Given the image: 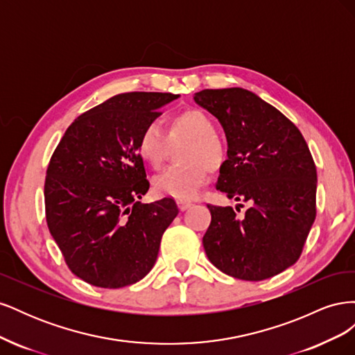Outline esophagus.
<instances>
[{
    "instance_id": "esophagus-1",
    "label": "esophagus",
    "mask_w": 355,
    "mask_h": 355,
    "mask_svg": "<svg viewBox=\"0 0 355 355\" xmlns=\"http://www.w3.org/2000/svg\"><path fill=\"white\" fill-rule=\"evenodd\" d=\"M191 206H192V202H191V201H182V200H179V201H178V207L180 209V211H185V210H188Z\"/></svg>"
}]
</instances>
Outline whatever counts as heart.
Segmentation results:
<instances>
[{
  "instance_id": "b5f03b06",
  "label": "heart",
  "mask_w": 355,
  "mask_h": 355,
  "mask_svg": "<svg viewBox=\"0 0 355 355\" xmlns=\"http://www.w3.org/2000/svg\"><path fill=\"white\" fill-rule=\"evenodd\" d=\"M168 137L189 139L182 161L184 166L168 167L154 179L158 194L176 200L196 198L209 180V171L218 170L225 161L227 148L223 139L214 132L211 118L200 110H185L168 121ZM167 137L154 123H149L139 135L137 154L153 168H159L167 154Z\"/></svg>"
}]
</instances>
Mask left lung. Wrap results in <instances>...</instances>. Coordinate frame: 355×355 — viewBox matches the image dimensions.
<instances>
[{"label": "left lung", "mask_w": 355, "mask_h": 355, "mask_svg": "<svg viewBox=\"0 0 355 355\" xmlns=\"http://www.w3.org/2000/svg\"><path fill=\"white\" fill-rule=\"evenodd\" d=\"M194 101L218 118L228 141L216 189L249 204H207L202 237L209 261L234 278L261 282L292 266L315 220L317 168L299 128L272 105L240 87L201 90ZM239 207H243V204Z\"/></svg>", "instance_id": "8db88e82"}]
</instances>
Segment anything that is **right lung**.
<instances>
[{
	"mask_svg": "<svg viewBox=\"0 0 355 355\" xmlns=\"http://www.w3.org/2000/svg\"><path fill=\"white\" fill-rule=\"evenodd\" d=\"M179 94L132 92L85 111L53 153L44 184L47 227L72 274L103 288L153 270L178 216L173 198L142 204L149 189L137 139Z\"/></svg>",
	"mask_w": 355,
	"mask_h": 355,
	"instance_id": "right-lung-1",
	"label": "right lung"
}]
</instances>
